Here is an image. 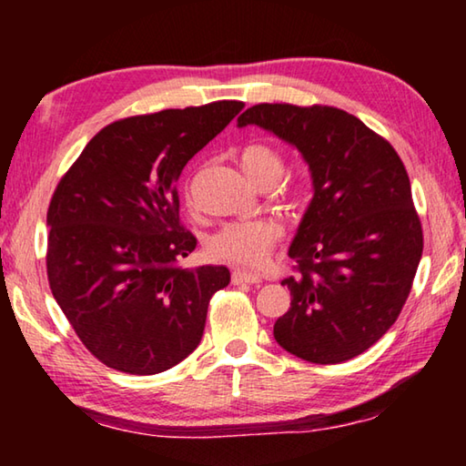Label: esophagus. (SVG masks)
Wrapping results in <instances>:
<instances>
[{"mask_svg":"<svg viewBox=\"0 0 466 466\" xmlns=\"http://www.w3.org/2000/svg\"><path fill=\"white\" fill-rule=\"evenodd\" d=\"M263 279L258 278V275H252V273H247V271H240L236 269L232 273V283H236V286H240V283H261Z\"/></svg>","mask_w":466,"mask_h":466,"instance_id":"esophagus-1","label":"esophagus"}]
</instances>
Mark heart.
I'll use <instances>...</instances> for the list:
<instances>
[{"label": "heart", "instance_id": "b5f03b06", "mask_svg": "<svg viewBox=\"0 0 466 466\" xmlns=\"http://www.w3.org/2000/svg\"><path fill=\"white\" fill-rule=\"evenodd\" d=\"M240 170L255 187H273L283 172V157L267 144H248L238 152ZM281 238V228L273 219H244L232 222L211 236L209 255L240 269L257 271L269 261L275 242Z\"/></svg>", "mask_w": 466, "mask_h": 466}]
</instances>
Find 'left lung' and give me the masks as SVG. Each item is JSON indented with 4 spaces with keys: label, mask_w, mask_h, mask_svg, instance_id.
Instances as JSON below:
<instances>
[{
    "label": "left lung",
    "mask_w": 466,
    "mask_h": 466,
    "mask_svg": "<svg viewBox=\"0 0 466 466\" xmlns=\"http://www.w3.org/2000/svg\"><path fill=\"white\" fill-rule=\"evenodd\" d=\"M257 125L309 164L312 199L288 255L289 310L273 337L312 364H341L372 347L400 314L421 261L423 234L411 183L389 141L333 106L255 105Z\"/></svg>",
    "instance_id": "1"
}]
</instances>
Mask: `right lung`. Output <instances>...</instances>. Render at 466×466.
<instances>
[{
	"mask_svg": "<svg viewBox=\"0 0 466 466\" xmlns=\"http://www.w3.org/2000/svg\"><path fill=\"white\" fill-rule=\"evenodd\" d=\"M242 106L219 100L110 123L55 188L49 286L105 366L152 376L199 345L209 299L230 283V271L177 265L197 247L178 222L177 180Z\"/></svg>",
	"mask_w": 466,
	"mask_h": 466,
	"instance_id": "right-lung-1",
	"label": "right lung"
}]
</instances>
